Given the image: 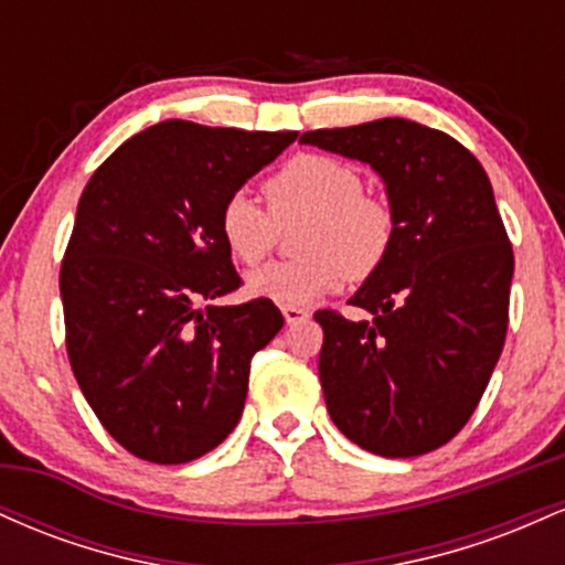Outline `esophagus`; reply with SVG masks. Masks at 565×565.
I'll return each instance as SVG.
<instances>
[{
  "label": "esophagus",
  "mask_w": 565,
  "mask_h": 565,
  "mask_svg": "<svg viewBox=\"0 0 565 565\" xmlns=\"http://www.w3.org/2000/svg\"><path fill=\"white\" fill-rule=\"evenodd\" d=\"M281 313H284V321H287L289 327H291V323H300V321L308 319V310L297 308V305H284Z\"/></svg>",
  "instance_id": "1"
}]
</instances>
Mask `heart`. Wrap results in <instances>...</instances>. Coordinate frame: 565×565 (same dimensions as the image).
<instances>
[{"mask_svg":"<svg viewBox=\"0 0 565 565\" xmlns=\"http://www.w3.org/2000/svg\"><path fill=\"white\" fill-rule=\"evenodd\" d=\"M268 212L249 193H233L217 228L236 263L257 265L274 249L278 225L305 220V257L270 263L246 278L255 297L278 305H310L350 278L380 268L393 244L395 220L382 199L364 193V180L348 161L300 153L263 185Z\"/></svg>","mask_w":565,"mask_h":565,"instance_id":"obj_1","label":"heart"}]
</instances>
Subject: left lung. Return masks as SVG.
<instances>
[{"instance_id":"left-lung-1","label":"left lung","mask_w":565,"mask_h":565,"mask_svg":"<svg viewBox=\"0 0 565 565\" xmlns=\"http://www.w3.org/2000/svg\"><path fill=\"white\" fill-rule=\"evenodd\" d=\"M302 146L369 164L395 233L348 321L319 310V377L342 436L380 457H419L462 430L504 334L512 246L483 167L462 142L408 119L313 129Z\"/></svg>"}]
</instances>
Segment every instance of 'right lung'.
Wrapping results in <instances>:
<instances>
[{
  "label": "right lung",
  "instance_id": "add662e5",
  "mask_svg": "<svg viewBox=\"0 0 565 565\" xmlns=\"http://www.w3.org/2000/svg\"><path fill=\"white\" fill-rule=\"evenodd\" d=\"M297 132L170 119L121 142L84 188L61 268L74 377L135 457L183 465L228 438L249 364L284 327L238 289L220 238L223 204Z\"/></svg>",
  "mask_w": 565,
  "mask_h": 565
}]
</instances>
